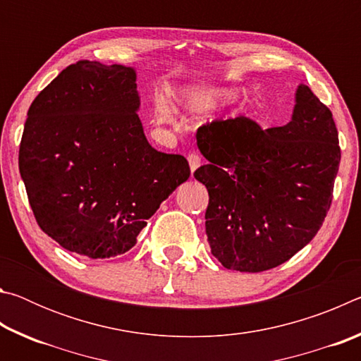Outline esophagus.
<instances>
[{
  "label": "esophagus",
  "instance_id": "esophagus-1",
  "mask_svg": "<svg viewBox=\"0 0 361 361\" xmlns=\"http://www.w3.org/2000/svg\"><path fill=\"white\" fill-rule=\"evenodd\" d=\"M188 162H189V169H191V173H194L195 170L200 167V156L195 154V152H191L188 156Z\"/></svg>",
  "mask_w": 361,
  "mask_h": 361
}]
</instances>
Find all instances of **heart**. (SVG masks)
Instances as JSON below:
<instances>
[{"label": "heart", "instance_id": "obj_1", "mask_svg": "<svg viewBox=\"0 0 361 361\" xmlns=\"http://www.w3.org/2000/svg\"><path fill=\"white\" fill-rule=\"evenodd\" d=\"M237 92L234 89H210V90H204V92H197V90H186L181 95L176 97V102L178 105L186 109H200L205 105H209L213 100H229L234 99ZM154 118L157 122H169L170 119V113L169 108L164 102H157L156 105V114Z\"/></svg>", "mask_w": 361, "mask_h": 361}]
</instances>
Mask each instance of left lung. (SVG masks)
I'll use <instances>...</instances> for the list:
<instances>
[{
    "label": "left lung",
    "instance_id": "1",
    "mask_svg": "<svg viewBox=\"0 0 361 361\" xmlns=\"http://www.w3.org/2000/svg\"><path fill=\"white\" fill-rule=\"evenodd\" d=\"M209 164L194 172L209 191L205 232L226 269L277 267L319 232L333 199L341 148L333 114L299 84L291 121L262 130L248 118L195 133Z\"/></svg>",
    "mask_w": 361,
    "mask_h": 361
}]
</instances>
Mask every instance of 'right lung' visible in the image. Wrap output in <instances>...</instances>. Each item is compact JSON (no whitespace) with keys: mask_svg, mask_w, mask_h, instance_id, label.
Returning a JSON list of instances; mask_svg holds the SVG:
<instances>
[{"mask_svg":"<svg viewBox=\"0 0 361 361\" xmlns=\"http://www.w3.org/2000/svg\"><path fill=\"white\" fill-rule=\"evenodd\" d=\"M132 66L73 63L28 109L19 170L39 228L68 252L105 259L137 235L191 170L145 137Z\"/></svg>","mask_w":361,"mask_h":361,"instance_id":"right-lung-1","label":"right lung"}]
</instances>
